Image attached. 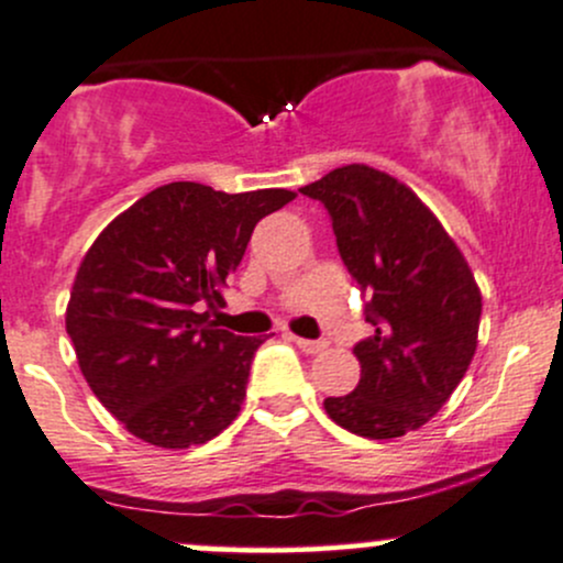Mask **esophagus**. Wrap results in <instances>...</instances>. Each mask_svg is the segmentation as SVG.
<instances>
[{
    "mask_svg": "<svg viewBox=\"0 0 563 563\" xmlns=\"http://www.w3.org/2000/svg\"><path fill=\"white\" fill-rule=\"evenodd\" d=\"M291 340H294V343L299 345V349L305 351V354H318V351H323V349H327V343H323V340H308V338H297V334H291Z\"/></svg>",
    "mask_w": 563,
    "mask_h": 563,
    "instance_id": "1",
    "label": "esophagus"
}]
</instances>
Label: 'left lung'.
I'll list each match as a JSON object with an SVG mask.
<instances>
[{
    "label": "left lung",
    "mask_w": 563,
    "mask_h": 563,
    "mask_svg": "<svg viewBox=\"0 0 563 563\" xmlns=\"http://www.w3.org/2000/svg\"><path fill=\"white\" fill-rule=\"evenodd\" d=\"M327 207L340 258L371 294L373 334L354 345L351 395L329 419L365 439H400L441 411L476 351L482 294L468 261L417 192L362 163L299 187Z\"/></svg>",
    "instance_id": "8db88e82"
}]
</instances>
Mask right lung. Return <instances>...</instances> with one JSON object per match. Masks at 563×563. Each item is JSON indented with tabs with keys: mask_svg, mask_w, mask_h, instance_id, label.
<instances>
[{
	"mask_svg": "<svg viewBox=\"0 0 563 563\" xmlns=\"http://www.w3.org/2000/svg\"><path fill=\"white\" fill-rule=\"evenodd\" d=\"M297 192H223L172 181L100 231L73 280L65 327L95 397L135 435L187 450L223 433L245 400L264 338L220 329L255 223Z\"/></svg>",
	"mask_w": 563,
	"mask_h": 563,
	"instance_id": "add662e5",
	"label": "right lung"
}]
</instances>
